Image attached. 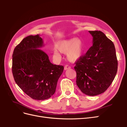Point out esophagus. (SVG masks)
Wrapping results in <instances>:
<instances>
[{
	"label": "esophagus",
	"instance_id": "34e87169",
	"mask_svg": "<svg viewBox=\"0 0 127 127\" xmlns=\"http://www.w3.org/2000/svg\"><path fill=\"white\" fill-rule=\"evenodd\" d=\"M70 68L71 67L69 66H68V65H66V66H65L64 67V70H66L67 69H70Z\"/></svg>",
	"mask_w": 127,
	"mask_h": 127
}]
</instances>
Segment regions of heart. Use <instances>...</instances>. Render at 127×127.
<instances>
[{"instance_id":"obj_1","label":"heart","mask_w":127,"mask_h":127,"mask_svg":"<svg viewBox=\"0 0 127 127\" xmlns=\"http://www.w3.org/2000/svg\"><path fill=\"white\" fill-rule=\"evenodd\" d=\"M56 48L60 53H67L68 60L72 63L79 60L83 53V42L78 37L61 40L56 45ZM58 51H53V57L55 59H60L61 56Z\"/></svg>"}]
</instances>
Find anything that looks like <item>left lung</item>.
<instances>
[{"mask_svg":"<svg viewBox=\"0 0 127 127\" xmlns=\"http://www.w3.org/2000/svg\"><path fill=\"white\" fill-rule=\"evenodd\" d=\"M93 45L75 63L76 84L82 93L95 96L104 92L117 74L118 60L112 41L99 31H88Z\"/></svg>","mask_w":127,"mask_h":127,"instance_id":"1","label":"left lung"}]
</instances>
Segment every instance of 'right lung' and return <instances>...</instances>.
I'll list each match as a JSON object with an SVG mask.
<instances>
[{"label":"right lung","mask_w":127,"mask_h":127,"mask_svg":"<svg viewBox=\"0 0 127 127\" xmlns=\"http://www.w3.org/2000/svg\"><path fill=\"white\" fill-rule=\"evenodd\" d=\"M40 35H29L18 44L13 53L12 72L17 85L30 97L44 100L55 94L64 66L53 64L40 49Z\"/></svg>","instance_id":"right-lung-1"}]
</instances>
